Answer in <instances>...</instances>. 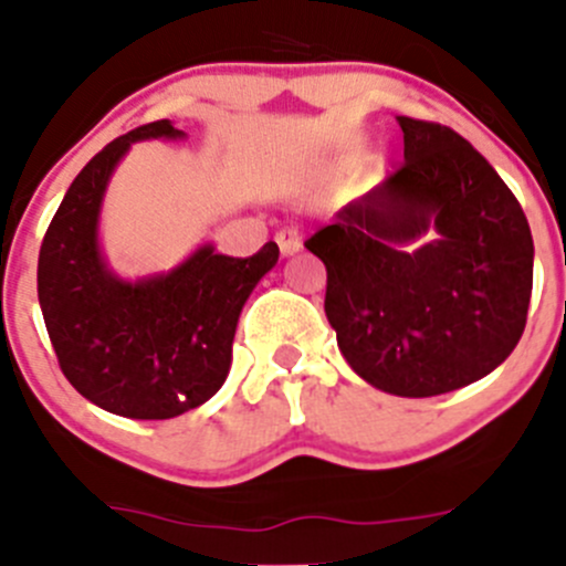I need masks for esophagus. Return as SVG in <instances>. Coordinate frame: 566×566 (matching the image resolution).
<instances>
[{
	"mask_svg": "<svg viewBox=\"0 0 566 566\" xmlns=\"http://www.w3.org/2000/svg\"><path fill=\"white\" fill-rule=\"evenodd\" d=\"M276 243H279V251H282V256L298 254L301 247H304V243H301V235L295 230H279Z\"/></svg>",
	"mask_w": 566,
	"mask_h": 566,
	"instance_id": "obj_1",
	"label": "esophagus"
}]
</instances>
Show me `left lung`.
<instances>
[{
  "label": "left lung",
  "mask_w": 566,
  "mask_h": 566,
  "mask_svg": "<svg viewBox=\"0 0 566 566\" xmlns=\"http://www.w3.org/2000/svg\"><path fill=\"white\" fill-rule=\"evenodd\" d=\"M405 164L306 241L358 378L397 397L476 384L526 328L534 241L499 172L452 128L397 117Z\"/></svg>",
  "instance_id": "left-lung-1"
}]
</instances>
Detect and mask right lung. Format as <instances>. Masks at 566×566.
<instances>
[{"label": "right lung", "instance_id": "obj_1", "mask_svg": "<svg viewBox=\"0 0 566 566\" xmlns=\"http://www.w3.org/2000/svg\"><path fill=\"white\" fill-rule=\"evenodd\" d=\"M147 139L186 134L169 119L147 123L76 175L40 247L38 301L62 373L82 397L125 419H175L224 386L238 317L279 247L241 260L202 243L172 271L114 273L101 249V208L117 164Z\"/></svg>", "mask_w": 566, "mask_h": 566}]
</instances>
